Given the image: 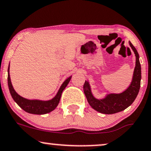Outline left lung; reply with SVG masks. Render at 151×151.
Instances as JSON below:
<instances>
[{
  "label": "left lung",
  "mask_w": 151,
  "mask_h": 151,
  "mask_svg": "<svg viewBox=\"0 0 151 151\" xmlns=\"http://www.w3.org/2000/svg\"><path fill=\"white\" fill-rule=\"evenodd\" d=\"M136 56V65L134 68L133 77L129 86L126 90L119 93H110L105 95L103 99H96L91 91L88 81H85L83 84V91L87 101L91 108L103 114H115L127 108L133 103L139 93L141 79V68L139 61V55L137 49L132 43L129 41Z\"/></svg>",
  "instance_id": "left-lung-1"
}]
</instances>
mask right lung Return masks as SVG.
Wrapping results in <instances>:
<instances>
[{
  "label": "right lung",
  "mask_w": 151,
  "mask_h": 151,
  "mask_svg": "<svg viewBox=\"0 0 151 151\" xmlns=\"http://www.w3.org/2000/svg\"><path fill=\"white\" fill-rule=\"evenodd\" d=\"M72 76L65 79L62 83L58 93L52 99L48 101H43L39 99H27L19 96L12 86L10 75V64L8 70V83L10 95L17 104L25 112L34 115H44L54 110L59 104L62 93L70 82Z\"/></svg>",
  "instance_id": "right-lung-1"
}]
</instances>
